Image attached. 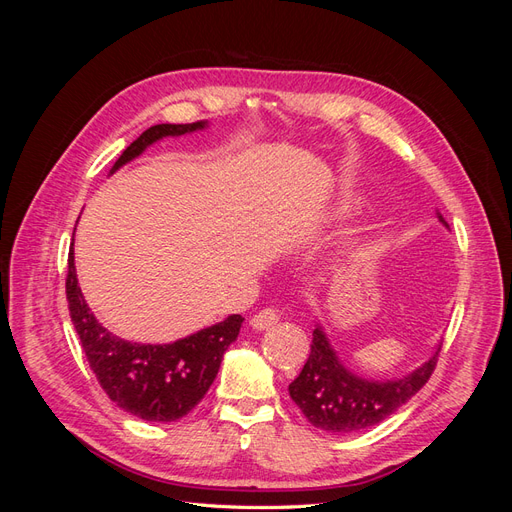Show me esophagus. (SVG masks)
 I'll list each match as a JSON object with an SVG mask.
<instances>
[{
    "label": "esophagus",
    "instance_id": "34e87169",
    "mask_svg": "<svg viewBox=\"0 0 512 512\" xmlns=\"http://www.w3.org/2000/svg\"><path fill=\"white\" fill-rule=\"evenodd\" d=\"M280 318H282L280 309L267 307V309H260L258 314H254L252 320H250V324H252V327H254L256 331H267V329L275 327V324L280 322Z\"/></svg>",
    "mask_w": 512,
    "mask_h": 512
}]
</instances>
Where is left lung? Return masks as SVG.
Listing matches in <instances>:
<instances>
[{
  "label": "left lung",
  "mask_w": 512,
  "mask_h": 512,
  "mask_svg": "<svg viewBox=\"0 0 512 512\" xmlns=\"http://www.w3.org/2000/svg\"><path fill=\"white\" fill-rule=\"evenodd\" d=\"M438 218L446 226L442 215ZM438 354L440 348L404 378L365 380L342 365L322 327H316L309 359L288 391L314 427L329 433L361 431L382 423L421 391L436 369Z\"/></svg>",
  "instance_id": "8db88e82"
}]
</instances>
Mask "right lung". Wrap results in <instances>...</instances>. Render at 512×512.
Listing matches in <instances>:
<instances>
[{"instance_id":"right-lung-1","label":"right lung","mask_w":512,"mask_h":512,"mask_svg":"<svg viewBox=\"0 0 512 512\" xmlns=\"http://www.w3.org/2000/svg\"><path fill=\"white\" fill-rule=\"evenodd\" d=\"M207 128V121L196 123H160L145 130L121 153L111 173L164 136H181ZM66 297L70 318L81 337L83 352L108 399L143 421L170 423L194 410L213 384L222 356L235 342L243 318L228 316L194 335L173 344H136L126 342L96 320L87 307L76 280L74 250L68 254Z\"/></svg>"}]
</instances>
